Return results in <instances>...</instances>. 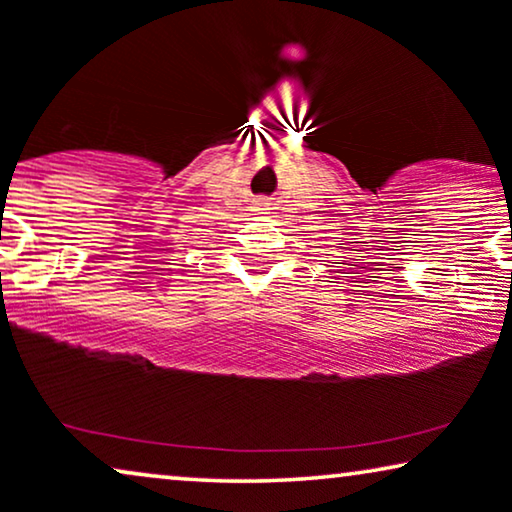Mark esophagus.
Segmentation results:
<instances>
[{
	"instance_id": "esophagus-1",
	"label": "esophagus",
	"mask_w": 512,
	"mask_h": 512,
	"mask_svg": "<svg viewBox=\"0 0 512 512\" xmlns=\"http://www.w3.org/2000/svg\"><path fill=\"white\" fill-rule=\"evenodd\" d=\"M254 209H256V212H265V209H270V200L268 198H256Z\"/></svg>"
}]
</instances>
